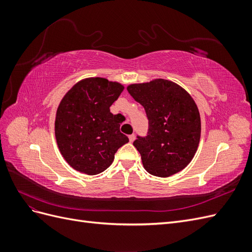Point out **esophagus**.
<instances>
[{
  "label": "esophagus",
  "instance_id": "obj_1",
  "mask_svg": "<svg viewBox=\"0 0 252 252\" xmlns=\"http://www.w3.org/2000/svg\"><path fill=\"white\" fill-rule=\"evenodd\" d=\"M134 140H135V135H134V134H130V135H129V141L133 142Z\"/></svg>",
  "mask_w": 252,
  "mask_h": 252
}]
</instances>
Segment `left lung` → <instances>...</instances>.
Here are the masks:
<instances>
[{
  "mask_svg": "<svg viewBox=\"0 0 252 252\" xmlns=\"http://www.w3.org/2000/svg\"><path fill=\"white\" fill-rule=\"evenodd\" d=\"M127 90L143 106L148 119L147 135L133 142L144 168L159 178L184 169L193 158L201 138L200 112L191 95L164 79L132 84Z\"/></svg>",
  "mask_w": 252,
  "mask_h": 252,
  "instance_id": "8db88e82",
  "label": "left lung"
}]
</instances>
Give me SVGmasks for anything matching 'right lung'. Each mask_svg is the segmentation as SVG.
<instances>
[{"label":"right lung","mask_w":252,"mask_h":252,"mask_svg":"<svg viewBox=\"0 0 252 252\" xmlns=\"http://www.w3.org/2000/svg\"><path fill=\"white\" fill-rule=\"evenodd\" d=\"M124 86L104 78L78 82L61 101L56 116L58 147L73 169L88 175L103 172L114 154L128 143L110 112Z\"/></svg>","instance_id":"obj_1"}]
</instances>
